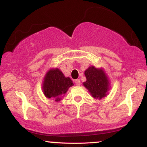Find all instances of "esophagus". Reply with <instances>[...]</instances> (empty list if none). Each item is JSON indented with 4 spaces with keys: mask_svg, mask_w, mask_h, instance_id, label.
Instances as JSON below:
<instances>
[{
    "mask_svg": "<svg viewBox=\"0 0 147 147\" xmlns=\"http://www.w3.org/2000/svg\"><path fill=\"white\" fill-rule=\"evenodd\" d=\"M75 84H76V85H77V86H80V84H81L80 79H76V80H75Z\"/></svg>",
    "mask_w": 147,
    "mask_h": 147,
    "instance_id": "34e87169",
    "label": "esophagus"
}]
</instances>
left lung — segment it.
I'll use <instances>...</instances> for the list:
<instances>
[{
    "label": "left lung",
    "instance_id": "left-lung-1",
    "mask_svg": "<svg viewBox=\"0 0 147 147\" xmlns=\"http://www.w3.org/2000/svg\"><path fill=\"white\" fill-rule=\"evenodd\" d=\"M86 81L83 85L88 90L90 93L95 99H102L107 95L110 88L109 80L102 68H96L90 66L86 70Z\"/></svg>",
    "mask_w": 147,
    "mask_h": 147
}]
</instances>
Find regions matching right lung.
<instances>
[{
	"instance_id": "right-lung-1",
	"label": "right lung",
	"mask_w": 147,
	"mask_h": 147,
	"mask_svg": "<svg viewBox=\"0 0 147 147\" xmlns=\"http://www.w3.org/2000/svg\"><path fill=\"white\" fill-rule=\"evenodd\" d=\"M73 85L70 77H65L59 69L52 68L45 75L42 89L47 98H52L57 102Z\"/></svg>"
}]
</instances>
